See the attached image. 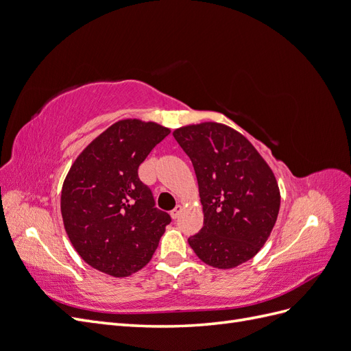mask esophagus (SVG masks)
Wrapping results in <instances>:
<instances>
[{
	"label": "esophagus",
	"instance_id": "34e87169",
	"mask_svg": "<svg viewBox=\"0 0 351 351\" xmlns=\"http://www.w3.org/2000/svg\"><path fill=\"white\" fill-rule=\"evenodd\" d=\"M180 212H182V206L177 205L171 212H169V215H171V218H173V219H177V218H178V215H180Z\"/></svg>",
	"mask_w": 351,
	"mask_h": 351
}]
</instances>
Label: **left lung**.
Here are the masks:
<instances>
[{"label": "left lung", "mask_w": 351, "mask_h": 351, "mask_svg": "<svg viewBox=\"0 0 351 351\" xmlns=\"http://www.w3.org/2000/svg\"><path fill=\"white\" fill-rule=\"evenodd\" d=\"M193 164L204 227L189 237L197 258L218 269L236 268L268 240L280 210V189L269 165L239 132L219 123L174 130Z\"/></svg>", "instance_id": "left-lung-1"}]
</instances>
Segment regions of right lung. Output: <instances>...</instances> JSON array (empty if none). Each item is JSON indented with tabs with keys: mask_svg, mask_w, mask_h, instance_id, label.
Segmentation results:
<instances>
[{
	"mask_svg": "<svg viewBox=\"0 0 351 351\" xmlns=\"http://www.w3.org/2000/svg\"><path fill=\"white\" fill-rule=\"evenodd\" d=\"M168 134L152 121L120 120L73 162L61 215L73 247L92 268L123 278L151 261L171 217L155 208L137 169Z\"/></svg>",
	"mask_w": 351,
	"mask_h": 351,
	"instance_id": "add662e5",
	"label": "right lung"
}]
</instances>
